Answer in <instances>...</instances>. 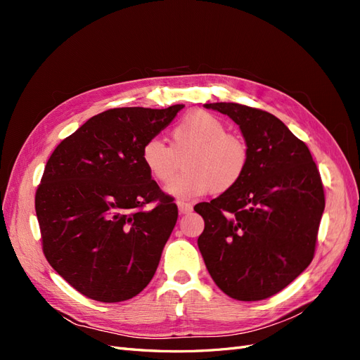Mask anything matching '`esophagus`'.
I'll return each instance as SVG.
<instances>
[{"instance_id": "obj_1", "label": "esophagus", "mask_w": 360, "mask_h": 360, "mask_svg": "<svg viewBox=\"0 0 360 360\" xmlns=\"http://www.w3.org/2000/svg\"><path fill=\"white\" fill-rule=\"evenodd\" d=\"M177 207H179V212L181 214H186V213H191L192 212V205L189 202H184V201H179L177 202Z\"/></svg>"}]
</instances>
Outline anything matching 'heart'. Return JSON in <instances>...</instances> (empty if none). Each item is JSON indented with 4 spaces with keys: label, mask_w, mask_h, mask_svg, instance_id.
Returning a JSON list of instances; mask_svg holds the SVG:
<instances>
[{
    "label": "heart",
    "mask_w": 360,
    "mask_h": 360,
    "mask_svg": "<svg viewBox=\"0 0 360 360\" xmlns=\"http://www.w3.org/2000/svg\"><path fill=\"white\" fill-rule=\"evenodd\" d=\"M184 153L187 169L174 182ZM141 160L156 181L168 184L177 198H197L213 191L222 193L240 181L249 165V148L245 139L228 134L221 118L207 111H192L171 130V146L151 138L141 148Z\"/></svg>",
    "instance_id": "b5f03b06"
}]
</instances>
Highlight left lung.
Instances as JSON below:
<instances>
[{"label": "left lung", "instance_id": "obj_1", "mask_svg": "<svg viewBox=\"0 0 360 360\" xmlns=\"http://www.w3.org/2000/svg\"><path fill=\"white\" fill-rule=\"evenodd\" d=\"M240 127L249 148L243 179L210 202L198 248L228 296L254 302L284 290L314 258L324 212L320 172L307 144L270 112L238 103H205Z\"/></svg>", "mask_w": 360, "mask_h": 360}]
</instances>
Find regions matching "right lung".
<instances>
[{
  "label": "right lung",
  "instance_id": "add662e5",
  "mask_svg": "<svg viewBox=\"0 0 360 360\" xmlns=\"http://www.w3.org/2000/svg\"><path fill=\"white\" fill-rule=\"evenodd\" d=\"M184 105L114 108L53 150L36 192L43 254L84 296L115 303L143 291L177 222L141 160V148Z\"/></svg>",
  "mask_w": 360,
  "mask_h": 360
}]
</instances>
